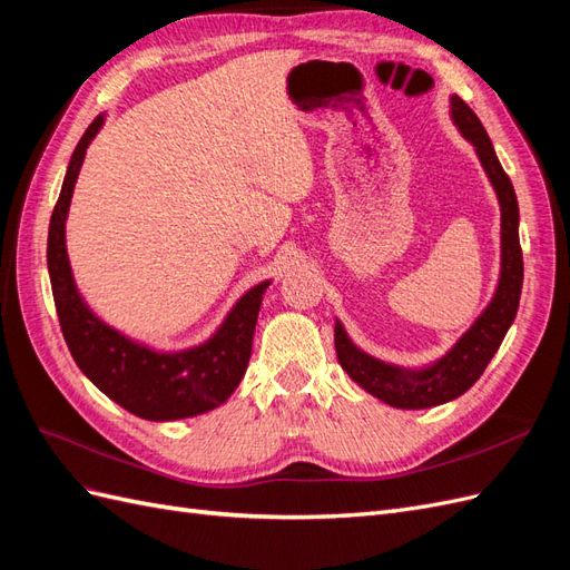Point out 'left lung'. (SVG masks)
I'll return each instance as SVG.
<instances>
[{"label": "left lung", "instance_id": "left-lung-1", "mask_svg": "<svg viewBox=\"0 0 570 570\" xmlns=\"http://www.w3.org/2000/svg\"><path fill=\"white\" fill-rule=\"evenodd\" d=\"M452 120L475 147L478 159L494 187L502 212V268L490 304L454 347L423 368H402L358 350L342 323L335 321V352L340 366L368 394L394 409H430L446 404L471 390L488 368L519 312L523 287V252L519 243V202L513 185L499 164L492 140L461 97H452Z\"/></svg>", "mask_w": 570, "mask_h": 570}]
</instances>
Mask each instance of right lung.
<instances>
[{
	"label": "right lung",
	"mask_w": 570,
	"mask_h": 570,
	"mask_svg": "<svg viewBox=\"0 0 570 570\" xmlns=\"http://www.w3.org/2000/svg\"><path fill=\"white\" fill-rule=\"evenodd\" d=\"M101 126L105 114H99L80 137L49 220L47 268L61 333L78 368L118 406L147 421L193 419L220 406L243 381L252 356L256 316L271 281L247 289L209 340L180 352L147 347L95 316L76 287L68 262L66 216L85 151Z\"/></svg>",
	"instance_id": "1"
}]
</instances>
